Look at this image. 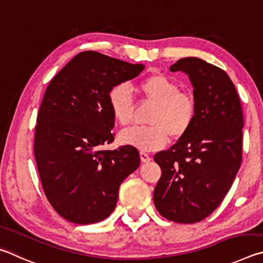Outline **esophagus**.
Listing matches in <instances>:
<instances>
[{
  "label": "esophagus",
  "instance_id": "1",
  "mask_svg": "<svg viewBox=\"0 0 263 263\" xmlns=\"http://www.w3.org/2000/svg\"><path fill=\"white\" fill-rule=\"evenodd\" d=\"M140 156H141V160H142V162H143V163H148V162H150V160H151L150 155L144 153V151H141Z\"/></svg>",
  "mask_w": 263,
  "mask_h": 263
}]
</instances>
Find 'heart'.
Masks as SVG:
<instances>
[{
	"label": "heart",
	"mask_w": 263,
	"mask_h": 263,
	"mask_svg": "<svg viewBox=\"0 0 263 263\" xmlns=\"http://www.w3.org/2000/svg\"><path fill=\"white\" fill-rule=\"evenodd\" d=\"M137 90L143 101L155 104L148 119L150 126L124 129L120 134L123 143L143 151H154L163 148L170 136L179 139L190 130L197 113L196 99L191 92L180 91V85L163 73L143 78L137 84ZM108 104L120 124L128 126L133 122L135 107L126 86L112 87Z\"/></svg>",
	"instance_id": "heart-1"
}]
</instances>
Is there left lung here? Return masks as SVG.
I'll list each match as a JSON object with an SVG mask.
<instances>
[{"label":"left lung","mask_w":263,"mask_h":263,"mask_svg":"<svg viewBox=\"0 0 263 263\" xmlns=\"http://www.w3.org/2000/svg\"><path fill=\"white\" fill-rule=\"evenodd\" d=\"M194 86L196 118L185 135L155 155L162 177L154 202L163 217L191 224L204 219L227 196L242 160L243 115L236 87L223 69L197 58L180 59Z\"/></svg>","instance_id":"obj_1"}]
</instances>
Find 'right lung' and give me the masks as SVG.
<instances>
[{"label": "right lung", "instance_id": "add662e5", "mask_svg": "<svg viewBox=\"0 0 263 263\" xmlns=\"http://www.w3.org/2000/svg\"><path fill=\"white\" fill-rule=\"evenodd\" d=\"M132 64L93 50L77 54L45 91L34 128V157L50 205L75 224L100 222L112 214L119 187L140 166L135 146L105 150L114 141L108 93L136 77Z\"/></svg>", "mask_w": 263, "mask_h": 263}]
</instances>
